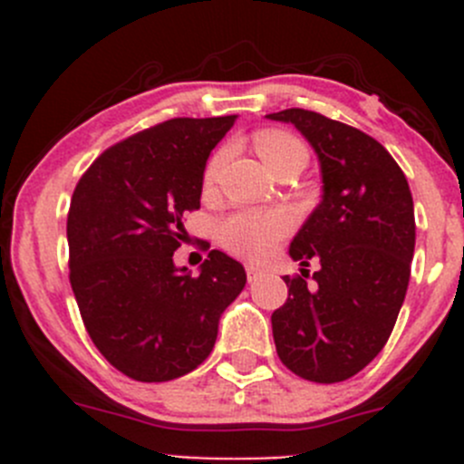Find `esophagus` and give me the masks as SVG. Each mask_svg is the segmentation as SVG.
I'll list each match as a JSON object with an SVG mask.
<instances>
[{
	"label": "esophagus",
	"mask_w": 464,
	"mask_h": 464,
	"mask_svg": "<svg viewBox=\"0 0 464 464\" xmlns=\"http://www.w3.org/2000/svg\"><path fill=\"white\" fill-rule=\"evenodd\" d=\"M262 274H265V266L262 265H254V262H249V265H246V278H249V283L258 280Z\"/></svg>",
	"instance_id": "34e87169"
}]
</instances>
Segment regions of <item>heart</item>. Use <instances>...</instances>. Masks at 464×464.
<instances>
[{"label":"heart","mask_w":464,"mask_h":464,"mask_svg":"<svg viewBox=\"0 0 464 464\" xmlns=\"http://www.w3.org/2000/svg\"><path fill=\"white\" fill-rule=\"evenodd\" d=\"M254 145L271 170L292 157H305V145L285 130H258L254 134ZM224 157L227 150L222 148L208 159L204 168V186L215 184ZM292 224L294 219L287 210H236L218 224V236L231 254L260 258L287 236Z\"/></svg>","instance_id":"1"}]
</instances>
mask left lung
Listing matches in <instances>:
<instances>
[{
    "instance_id": "1",
    "label": "left lung",
    "mask_w": 464,
    "mask_h": 464,
    "mask_svg": "<svg viewBox=\"0 0 464 464\" xmlns=\"http://www.w3.org/2000/svg\"><path fill=\"white\" fill-rule=\"evenodd\" d=\"M292 123L321 163L323 199L289 245L321 269L285 276L289 296L271 314L276 353L307 382H345L382 353L411 278L415 213L409 181L382 143L310 110L266 114Z\"/></svg>"
}]
</instances>
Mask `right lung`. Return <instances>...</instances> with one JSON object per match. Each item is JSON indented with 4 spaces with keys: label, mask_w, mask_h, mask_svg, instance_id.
Segmentation results:
<instances>
[{
    "label": "right lung",
    "mask_w": 464,
    "mask_h": 464,
    "mask_svg": "<svg viewBox=\"0 0 464 464\" xmlns=\"http://www.w3.org/2000/svg\"><path fill=\"white\" fill-rule=\"evenodd\" d=\"M236 116L170 119L107 148L73 190L69 280L93 345L137 382H170L213 350L245 266L213 249L199 276L175 266L199 208L210 150Z\"/></svg>",
    "instance_id": "right-lung-1"
}]
</instances>
